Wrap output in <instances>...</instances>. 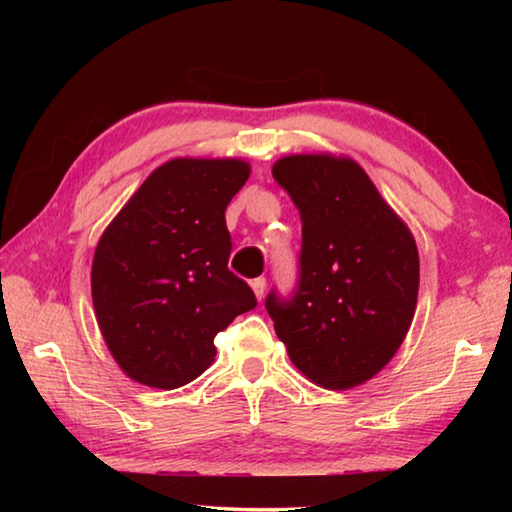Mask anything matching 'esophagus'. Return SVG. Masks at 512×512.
I'll return each mask as SVG.
<instances>
[{"mask_svg": "<svg viewBox=\"0 0 512 512\" xmlns=\"http://www.w3.org/2000/svg\"><path fill=\"white\" fill-rule=\"evenodd\" d=\"M250 287H253L257 300L264 298V289H266V280H264V277H255V280L250 282Z\"/></svg>", "mask_w": 512, "mask_h": 512, "instance_id": "esophagus-1", "label": "esophagus"}]
</instances>
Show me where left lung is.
I'll list each match as a JSON object with an SVG mask.
<instances>
[{
	"instance_id": "1",
	"label": "left lung",
	"mask_w": 512,
	"mask_h": 512,
	"mask_svg": "<svg viewBox=\"0 0 512 512\" xmlns=\"http://www.w3.org/2000/svg\"><path fill=\"white\" fill-rule=\"evenodd\" d=\"M302 219L300 282L291 300L268 293L275 334L302 375L345 391L400 350L418 305V246L348 155L296 153L273 164Z\"/></svg>"
}]
</instances>
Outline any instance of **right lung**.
<instances>
[{"mask_svg": "<svg viewBox=\"0 0 512 512\" xmlns=\"http://www.w3.org/2000/svg\"><path fill=\"white\" fill-rule=\"evenodd\" d=\"M248 176L239 158H173L103 230L94 314L112 359L137 384L171 391L203 375L214 336L257 305L228 268L225 207Z\"/></svg>", "mask_w": 512, "mask_h": 512, "instance_id": "obj_1", "label": "right lung"}]
</instances>
